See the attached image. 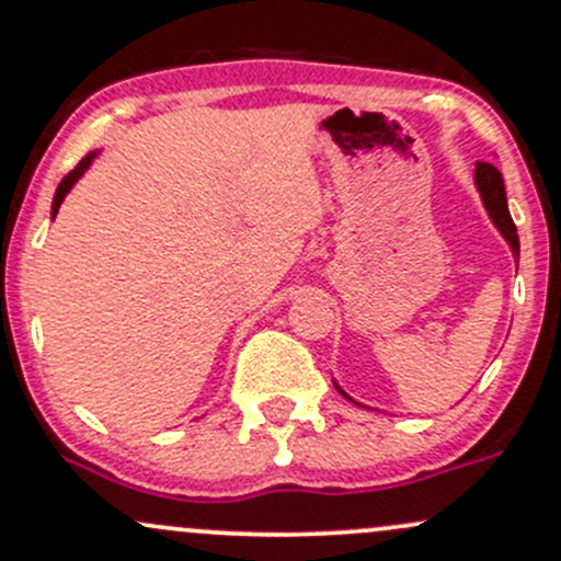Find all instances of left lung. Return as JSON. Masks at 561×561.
<instances>
[{
  "instance_id": "8db88e82",
  "label": "left lung",
  "mask_w": 561,
  "mask_h": 561,
  "mask_svg": "<svg viewBox=\"0 0 561 561\" xmlns=\"http://www.w3.org/2000/svg\"><path fill=\"white\" fill-rule=\"evenodd\" d=\"M476 185H479L481 202L486 206L489 217H492V222L500 228V233L505 236V241H508L511 250H514V255L518 257V233L514 220H511L508 202H505L503 174H500L497 167H492V163L479 161L476 163Z\"/></svg>"
}]
</instances>
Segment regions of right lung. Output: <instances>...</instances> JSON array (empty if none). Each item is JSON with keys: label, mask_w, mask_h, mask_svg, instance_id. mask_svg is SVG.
Returning a JSON list of instances; mask_svg holds the SVG:
<instances>
[{"label": "right lung", "mask_w": 561, "mask_h": 561, "mask_svg": "<svg viewBox=\"0 0 561 561\" xmlns=\"http://www.w3.org/2000/svg\"><path fill=\"white\" fill-rule=\"evenodd\" d=\"M93 156H96V152H88V156H85V158H82V161L78 163V167H75V169H72V172H69V174H67V176H64V180H61V185H58V191H56V198H53V217H56V215H58V206H61V202H64V196H67V193H69V187H72V185H75V182H78V180H80V176H82V172H85V169H88V167H91Z\"/></svg>", "instance_id": "right-lung-1"}]
</instances>
